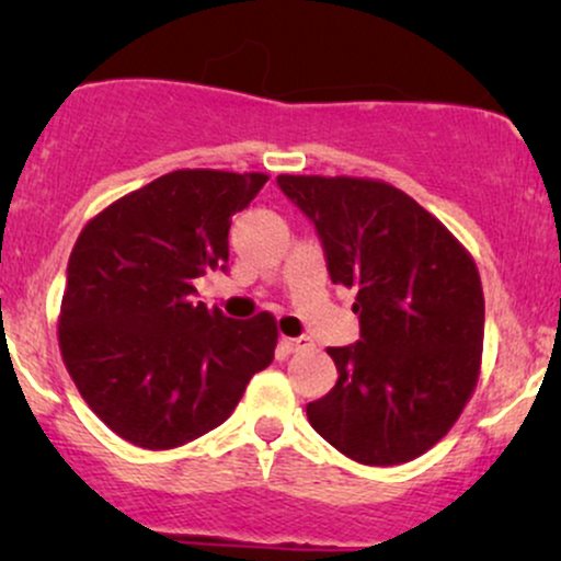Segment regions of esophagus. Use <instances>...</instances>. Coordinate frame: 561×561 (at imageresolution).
I'll list each match as a JSON object with an SVG mask.
<instances>
[{
    "label": "esophagus",
    "mask_w": 561,
    "mask_h": 561,
    "mask_svg": "<svg viewBox=\"0 0 561 561\" xmlns=\"http://www.w3.org/2000/svg\"><path fill=\"white\" fill-rule=\"evenodd\" d=\"M282 347H285L287 353H300V351H308V347H313L311 337H282Z\"/></svg>",
    "instance_id": "esophagus-1"
}]
</instances>
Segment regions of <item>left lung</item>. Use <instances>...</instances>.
Masks as SVG:
<instances>
[{"label":"left lung","instance_id":"1","mask_svg":"<svg viewBox=\"0 0 561 561\" xmlns=\"http://www.w3.org/2000/svg\"><path fill=\"white\" fill-rule=\"evenodd\" d=\"M276 184L317 227L334 285L356 289L362 321L358 343L327 347L337 385L306 405L308 422L358 465H405L454 427L478 385V266L392 184L289 173Z\"/></svg>","mask_w":561,"mask_h":561}]
</instances>
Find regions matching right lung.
<instances>
[{
	"label": "right lung",
	"mask_w": 561,
	"mask_h": 561,
	"mask_svg": "<svg viewBox=\"0 0 561 561\" xmlns=\"http://www.w3.org/2000/svg\"><path fill=\"white\" fill-rule=\"evenodd\" d=\"M266 173L171 171L81 229L60 306L62 362L115 435L169 450L227 422L274 362L272 313L229 319L195 302V279L227 268L237 210Z\"/></svg>",
	"instance_id": "1"
}]
</instances>
